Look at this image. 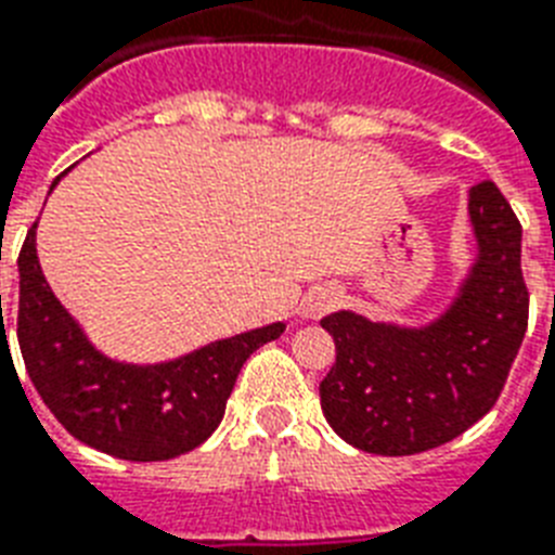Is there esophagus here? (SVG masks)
Instances as JSON below:
<instances>
[{
  "label": "esophagus",
  "instance_id": "obj_1",
  "mask_svg": "<svg viewBox=\"0 0 555 555\" xmlns=\"http://www.w3.org/2000/svg\"><path fill=\"white\" fill-rule=\"evenodd\" d=\"M336 305H339V291H336V287H313V291L305 296V301H301V313L308 319H319L324 317V313H331Z\"/></svg>",
  "mask_w": 555,
  "mask_h": 555
}]
</instances>
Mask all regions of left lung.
I'll return each instance as SVG.
<instances>
[{"instance_id":"obj_1","label":"left lung","mask_w":555,"mask_h":555,"mask_svg":"<svg viewBox=\"0 0 555 555\" xmlns=\"http://www.w3.org/2000/svg\"><path fill=\"white\" fill-rule=\"evenodd\" d=\"M476 262L439 319L425 327L371 322L353 310L322 319L336 362L319 385L324 418L376 456H413L476 425L502 393L527 331L521 224L496 184L467 199Z\"/></svg>"}]
</instances>
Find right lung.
Here are the masks:
<instances>
[{
  "label": "right lung",
  "instance_id": "add662e5",
  "mask_svg": "<svg viewBox=\"0 0 555 555\" xmlns=\"http://www.w3.org/2000/svg\"><path fill=\"white\" fill-rule=\"evenodd\" d=\"M282 333L285 324L276 322L173 362H114L90 345L44 282L36 222L22 245L16 336L30 382L67 434L116 459L165 462L199 448L222 422L247 356Z\"/></svg>",
  "mask_w": 555,
  "mask_h": 555
}]
</instances>
